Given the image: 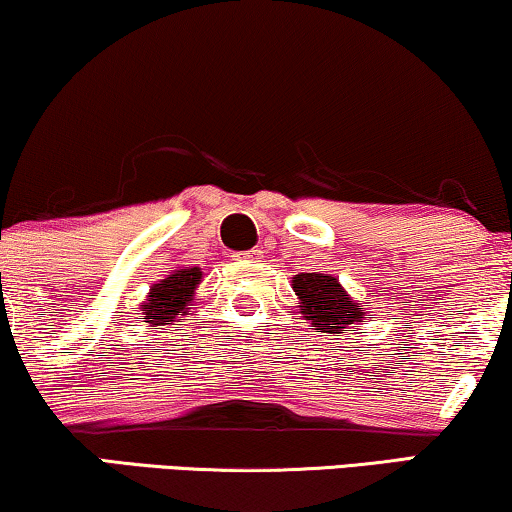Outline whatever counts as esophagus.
Returning <instances> with one entry per match:
<instances>
[{
	"mask_svg": "<svg viewBox=\"0 0 512 512\" xmlns=\"http://www.w3.org/2000/svg\"><path fill=\"white\" fill-rule=\"evenodd\" d=\"M245 262H262V250L260 248H252L243 255Z\"/></svg>",
	"mask_w": 512,
	"mask_h": 512,
	"instance_id": "34e87169",
	"label": "esophagus"
}]
</instances>
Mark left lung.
<instances>
[{"mask_svg":"<svg viewBox=\"0 0 512 512\" xmlns=\"http://www.w3.org/2000/svg\"><path fill=\"white\" fill-rule=\"evenodd\" d=\"M298 295L300 315L329 334H343L369 317L365 305L353 300L336 276L324 272L295 274L291 281Z\"/></svg>","mask_w":512,"mask_h":512,"instance_id":"left-lung-1","label":"left lung"}]
</instances>
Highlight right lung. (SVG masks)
Wrapping results in <instances>:
<instances>
[{
  "instance_id": "right-lung-1",
  "label": "right lung",
  "mask_w": 512,
  "mask_h": 512,
  "mask_svg": "<svg viewBox=\"0 0 512 512\" xmlns=\"http://www.w3.org/2000/svg\"><path fill=\"white\" fill-rule=\"evenodd\" d=\"M202 283L200 267H178L169 272L162 281L152 283L150 293H147L145 303L140 305L143 319L150 324L162 326L166 322H176V317L186 315L190 303L195 300L197 286Z\"/></svg>"
}]
</instances>
